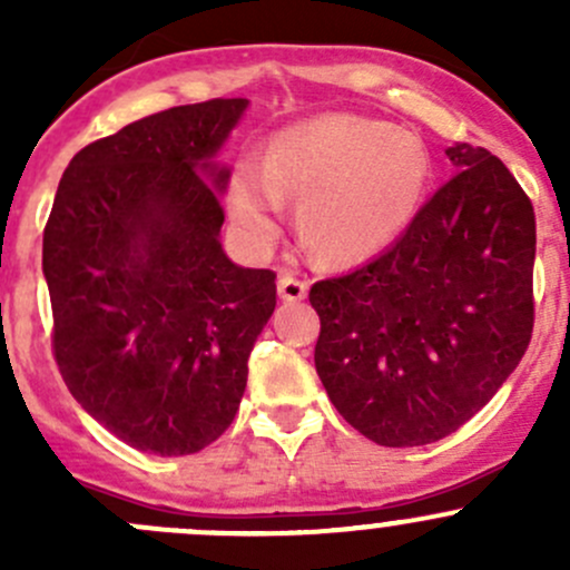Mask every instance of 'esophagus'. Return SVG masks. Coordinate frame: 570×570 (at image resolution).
<instances>
[{
	"instance_id": "1",
	"label": "esophagus",
	"mask_w": 570,
	"mask_h": 570,
	"mask_svg": "<svg viewBox=\"0 0 570 570\" xmlns=\"http://www.w3.org/2000/svg\"><path fill=\"white\" fill-rule=\"evenodd\" d=\"M278 295H281V301L297 303L308 295V284L303 278H295V275L286 273L278 278Z\"/></svg>"
}]
</instances>
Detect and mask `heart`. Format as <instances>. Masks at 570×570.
<instances>
[{"mask_svg":"<svg viewBox=\"0 0 570 570\" xmlns=\"http://www.w3.org/2000/svg\"><path fill=\"white\" fill-rule=\"evenodd\" d=\"M428 187V148L411 131L361 115H325L275 137L264 170L239 165L228 206L250 243L269 245L284 198L301 200L297 226L312 253L358 264L407 232Z\"/></svg>","mask_w":570,"mask_h":570,"instance_id":"heart-1","label":"heart"}]
</instances>
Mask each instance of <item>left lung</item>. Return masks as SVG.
I'll return each instance as SVG.
<instances>
[{"label": "left lung", "mask_w": 570, "mask_h": 570, "mask_svg": "<svg viewBox=\"0 0 570 570\" xmlns=\"http://www.w3.org/2000/svg\"><path fill=\"white\" fill-rule=\"evenodd\" d=\"M446 157L455 176L392 248L308 292L322 386L381 446L455 433L532 338V200L485 148L455 142Z\"/></svg>", "instance_id": "1"}]
</instances>
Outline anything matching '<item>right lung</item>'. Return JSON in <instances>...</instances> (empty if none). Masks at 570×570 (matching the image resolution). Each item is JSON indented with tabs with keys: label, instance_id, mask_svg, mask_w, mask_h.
<instances>
[{
	"label": "right lung",
	"instance_id": "obj_1",
	"mask_svg": "<svg viewBox=\"0 0 570 570\" xmlns=\"http://www.w3.org/2000/svg\"><path fill=\"white\" fill-rule=\"evenodd\" d=\"M245 107H170L85 146L43 228L62 381L151 455H193L226 433L275 312L273 269L237 267L220 245L232 174L215 154Z\"/></svg>",
	"mask_w": 570,
	"mask_h": 570
}]
</instances>
